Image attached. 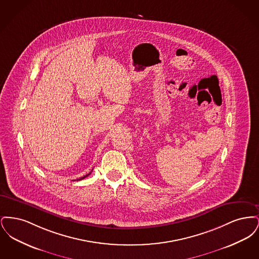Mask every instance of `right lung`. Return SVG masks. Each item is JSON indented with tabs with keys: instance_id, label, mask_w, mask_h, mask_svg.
Here are the masks:
<instances>
[{
	"instance_id": "add662e5",
	"label": "right lung",
	"mask_w": 259,
	"mask_h": 259,
	"mask_svg": "<svg viewBox=\"0 0 259 259\" xmlns=\"http://www.w3.org/2000/svg\"><path fill=\"white\" fill-rule=\"evenodd\" d=\"M90 174H91V172H89V174H87V175H85V176H84V177H82V178H80V179H78V180H76V181H80V180H83V179H84V178H87V177H88V176H89V175H90Z\"/></svg>"
}]
</instances>
